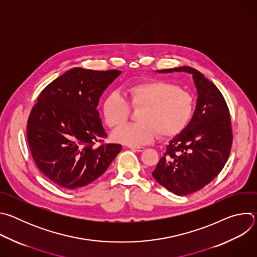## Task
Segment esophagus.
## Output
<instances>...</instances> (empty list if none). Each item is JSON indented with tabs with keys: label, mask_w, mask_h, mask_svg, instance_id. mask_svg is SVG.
I'll list each match as a JSON object with an SVG mask.
<instances>
[{
	"label": "esophagus",
	"mask_w": 257,
	"mask_h": 257,
	"mask_svg": "<svg viewBox=\"0 0 257 257\" xmlns=\"http://www.w3.org/2000/svg\"><path fill=\"white\" fill-rule=\"evenodd\" d=\"M129 149H131V150H133L135 152H138V153L143 152L145 150L143 146H134V145H129Z\"/></svg>",
	"instance_id": "obj_1"
}]
</instances>
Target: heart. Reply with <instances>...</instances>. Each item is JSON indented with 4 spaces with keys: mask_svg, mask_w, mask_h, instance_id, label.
<instances>
[{
    "mask_svg": "<svg viewBox=\"0 0 257 257\" xmlns=\"http://www.w3.org/2000/svg\"><path fill=\"white\" fill-rule=\"evenodd\" d=\"M127 99L117 92L108 93L101 104L105 124L109 128L123 125L131 115V109H139L137 123L125 125L113 133V139L140 145L161 138L180 134L192 119L195 101L193 95L178 85L153 79L133 83L126 89Z\"/></svg>",
    "mask_w": 257,
    "mask_h": 257,
    "instance_id": "1",
    "label": "heart"
}]
</instances>
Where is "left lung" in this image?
I'll use <instances>...</instances> for the list:
<instances>
[{
	"instance_id": "1",
	"label": "left lung",
	"mask_w": 257,
	"mask_h": 257,
	"mask_svg": "<svg viewBox=\"0 0 257 257\" xmlns=\"http://www.w3.org/2000/svg\"><path fill=\"white\" fill-rule=\"evenodd\" d=\"M173 71L192 74L197 104L188 126L167 145L153 176L166 189L182 196L201 190L223 170L233 133L229 107L218 88L187 66L159 70Z\"/></svg>"
}]
</instances>
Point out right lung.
I'll return each mask as SVG.
<instances>
[{"label": "right lung", "mask_w": 257, "mask_h": 257, "mask_svg": "<svg viewBox=\"0 0 257 257\" xmlns=\"http://www.w3.org/2000/svg\"><path fill=\"white\" fill-rule=\"evenodd\" d=\"M120 74L76 67L40 93L26 137L36 167L56 185L68 190L88 185L121 152V144L104 143L107 135L96 109L103 90Z\"/></svg>", "instance_id": "1"}]
</instances>
